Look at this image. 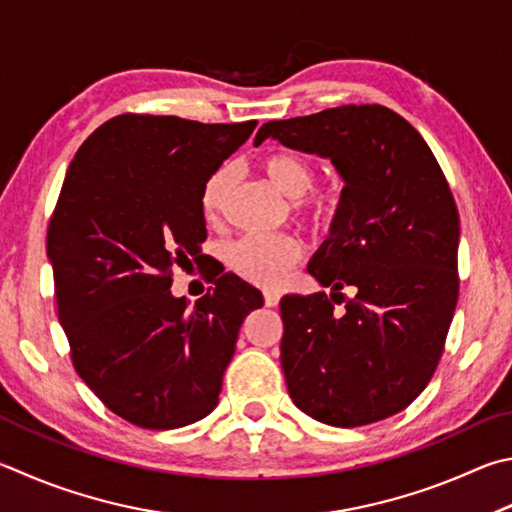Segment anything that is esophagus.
Masks as SVG:
<instances>
[{"instance_id":"1","label":"esophagus","mask_w":512,"mask_h":512,"mask_svg":"<svg viewBox=\"0 0 512 512\" xmlns=\"http://www.w3.org/2000/svg\"><path fill=\"white\" fill-rule=\"evenodd\" d=\"M264 302H266V306H277V304H280V295H277L275 291H266Z\"/></svg>"}]
</instances>
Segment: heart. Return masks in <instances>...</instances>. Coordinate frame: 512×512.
Wrapping results in <instances>:
<instances>
[{
  "label": "heart",
  "instance_id": "b5f03b06",
  "mask_svg": "<svg viewBox=\"0 0 512 512\" xmlns=\"http://www.w3.org/2000/svg\"><path fill=\"white\" fill-rule=\"evenodd\" d=\"M262 170L277 190L286 194L288 199H302L313 188V170L304 159L288 152H277L266 156L262 161ZM232 185V167L219 165L201 188V212L208 221H217L224 212L228 192ZM304 210L315 219H322L331 210L327 199L300 201ZM302 255V244L288 235H244L232 241L226 250L228 264L244 280L259 286H277L282 282L284 273L291 268Z\"/></svg>",
  "mask_w": 512,
  "mask_h": 512
}]
</instances>
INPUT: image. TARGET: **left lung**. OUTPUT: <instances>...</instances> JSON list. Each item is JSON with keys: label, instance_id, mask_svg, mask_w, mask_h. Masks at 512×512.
Segmentation results:
<instances>
[{"label": "left lung", "instance_id": "8db88e82", "mask_svg": "<svg viewBox=\"0 0 512 512\" xmlns=\"http://www.w3.org/2000/svg\"><path fill=\"white\" fill-rule=\"evenodd\" d=\"M266 138L329 159L345 183L329 237L306 266L331 300L320 291L280 302L288 396L333 427L383 421L430 383L457 306L450 185L423 136L380 105L271 120L255 145ZM345 285L357 295L336 312Z\"/></svg>", "mask_w": 512, "mask_h": 512}]
</instances>
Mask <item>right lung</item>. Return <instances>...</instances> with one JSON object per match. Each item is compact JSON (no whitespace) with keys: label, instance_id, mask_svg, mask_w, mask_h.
<instances>
[{"label":"right lung","instance_id":"add662e5","mask_svg":"<svg viewBox=\"0 0 512 512\" xmlns=\"http://www.w3.org/2000/svg\"><path fill=\"white\" fill-rule=\"evenodd\" d=\"M255 120L203 125L123 114L91 134L46 232L73 367L111 412L147 430L201 421L219 403L237 336L262 293L235 273L190 306L172 266L201 262V188Z\"/></svg>","mask_w":512,"mask_h":512}]
</instances>
